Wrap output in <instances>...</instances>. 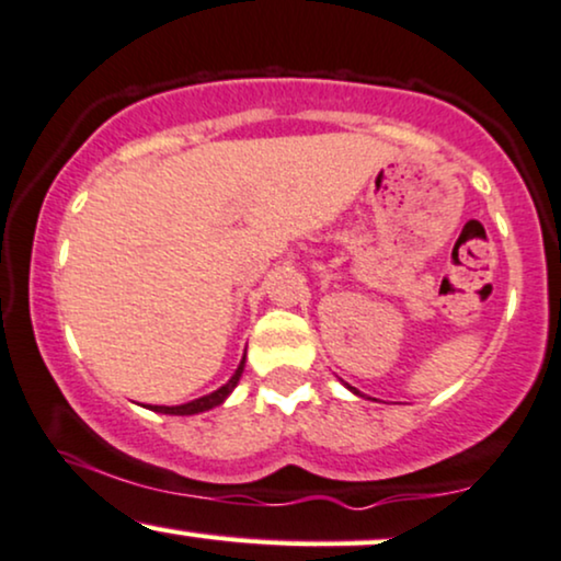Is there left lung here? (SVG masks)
Instances as JSON below:
<instances>
[{
	"mask_svg": "<svg viewBox=\"0 0 561 561\" xmlns=\"http://www.w3.org/2000/svg\"><path fill=\"white\" fill-rule=\"evenodd\" d=\"M348 388H352V386H348ZM352 391H354V388H352ZM354 393H357V391H354Z\"/></svg>",
	"mask_w": 561,
	"mask_h": 561,
	"instance_id": "left-lung-1",
	"label": "left lung"
}]
</instances>
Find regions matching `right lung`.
Instances as JSON below:
<instances>
[{"label": "right lung", "mask_w": 561, "mask_h": 561, "mask_svg": "<svg viewBox=\"0 0 561 561\" xmlns=\"http://www.w3.org/2000/svg\"><path fill=\"white\" fill-rule=\"evenodd\" d=\"M243 359H247V357H243ZM243 359H241L239 370L233 373V378H230L226 386L217 388V391L207 393V397L194 399V401H188V404H181V407H151V410L162 412V414H199V412L213 410V407H220L222 401H226V399L230 397V391H233V388L239 386V378H241V373H243Z\"/></svg>", "instance_id": "1"}]
</instances>
